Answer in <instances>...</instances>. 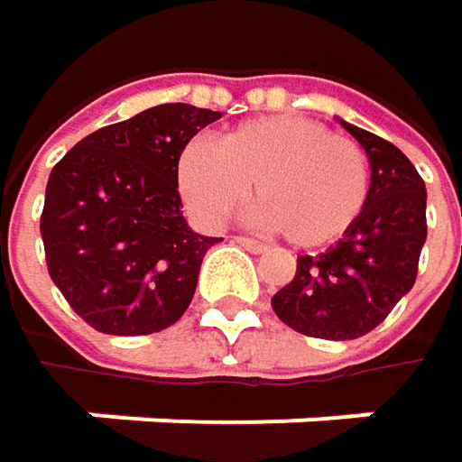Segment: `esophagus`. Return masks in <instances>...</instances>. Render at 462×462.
<instances>
[{"mask_svg": "<svg viewBox=\"0 0 462 462\" xmlns=\"http://www.w3.org/2000/svg\"><path fill=\"white\" fill-rule=\"evenodd\" d=\"M232 240H235L237 245L248 248L251 254H264V251H267V245H264V243H259V240H254V237H245V235H235Z\"/></svg>", "mask_w": 462, "mask_h": 462, "instance_id": "1", "label": "esophagus"}]
</instances>
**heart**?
<instances>
[{"instance_id":"b5f03b06","label":"heart","mask_w":462,"mask_h":462,"mask_svg":"<svg viewBox=\"0 0 462 462\" xmlns=\"http://www.w3.org/2000/svg\"><path fill=\"white\" fill-rule=\"evenodd\" d=\"M257 187L254 188L253 184ZM176 184L189 214L219 227L251 198L254 222L300 248H319L350 230L372 189L369 157L347 136L294 117H256L211 143H189L176 165Z\"/></svg>"}]
</instances>
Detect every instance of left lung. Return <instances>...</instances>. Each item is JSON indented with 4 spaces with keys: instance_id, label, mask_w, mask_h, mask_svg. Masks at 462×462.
I'll list each match as a JSON object with an SVG mask.
<instances>
[{
    "instance_id": "8db88e82",
    "label": "left lung",
    "mask_w": 462,
    "mask_h": 462,
    "mask_svg": "<svg viewBox=\"0 0 462 462\" xmlns=\"http://www.w3.org/2000/svg\"><path fill=\"white\" fill-rule=\"evenodd\" d=\"M369 157L372 189L361 219L331 248L297 256V275L273 297L286 326L319 339H358L410 294L425 243V181L410 157L339 120Z\"/></svg>"
}]
</instances>
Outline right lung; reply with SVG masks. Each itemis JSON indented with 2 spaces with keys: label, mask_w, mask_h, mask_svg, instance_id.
Returning a JSON list of instances; mask_svg holds the SVG:
<instances>
[{
  "label": "right lung",
  "mask_w": 462,
  "mask_h": 462,
  "mask_svg": "<svg viewBox=\"0 0 462 462\" xmlns=\"http://www.w3.org/2000/svg\"><path fill=\"white\" fill-rule=\"evenodd\" d=\"M222 115L160 104L74 143L50 171L40 232L47 273L96 331H162L189 308L206 251L189 230L176 165Z\"/></svg>",
  "instance_id": "1"
}]
</instances>
